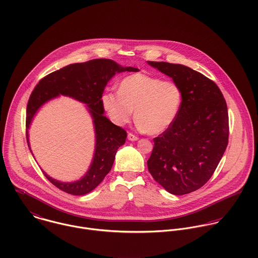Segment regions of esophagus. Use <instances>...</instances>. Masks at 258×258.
<instances>
[{"label":"esophagus","mask_w":258,"mask_h":258,"mask_svg":"<svg viewBox=\"0 0 258 258\" xmlns=\"http://www.w3.org/2000/svg\"><path fill=\"white\" fill-rule=\"evenodd\" d=\"M127 139H128V141H131V142H135V141H138V140H139V138H138L137 136H135L134 134H132V133H130V134L127 135Z\"/></svg>","instance_id":"obj_1"}]
</instances>
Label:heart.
<instances>
[{
  "mask_svg": "<svg viewBox=\"0 0 258 258\" xmlns=\"http://www.w3.org/2000/svg\"><path fill=\"white\" fill-rule=\"evenodd\" d=\"M101 102L114 124L122 126L130 122L135 109L138 128L157 135L168 130L176 120L183 92L179 84L172 80L135 73L120 81L118 91L105 90Z\"/></svg>",
  "mask_w": 258,
  "mask_h": 258,
  "instance_id": "heart-1",
  "label": "heart"
}]
</instances>
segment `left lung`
<instances>
[{
  "label": "left lung",
  "instance_id": "left-lung-1",
  "mask_svg": "<svg viewBox=\"0 0 258 258\" xmlns=\"http://www.w3.org/2000/svg\"><path fill=\"white\" fill-rule=\"evenodd\" d=\"M148 63L173 78L183 92L176 120L154 139L148 169L169 193L189 194L209 181L227 148V104L216 83L202 73L182 64Z\"/></svg>",
  "mask_w": 258,
  "mask_h": 258
}]
</instances>
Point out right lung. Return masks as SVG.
<instances>
[{
  "instance_id": "1",
  "label": "right lung",
  "mask_w": 258,
  "mask_h": 258,
  "mask_svg": "<svg viewBox=\"0 0 258 258\" xmlns=\"http://www.w3.org/2000/svg\"><path fill=\"white\" fill-rule=\"evenodd\" d=\"M123 71L138 72L139 69L122 67L110 59H93L83 63H74L46 75L32 91L26 112L28 146V130L35 113L45 102L60 94L85 103L93 119L95 152L85 176L76 182L63 183L43 172L45 177L61 191L71 195H85L95 189L111 170L117 149L125 143L126 132L103 115L101 95L111 77Z\"/></svg>"
}]
</instances>
